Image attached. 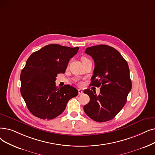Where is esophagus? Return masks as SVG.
I'll use <instances>...</instances> for the list:
<instances>
[{
	"mask_svg": "<svg viewBox=\"0 0 155 155\" xmlns=\"http://www.w3.org/2000/svg\"><path fill=\"white\" fill-rule=\"evenodd\" d=\"M78 94H79V95H82V94H83V93H84L83 91L81 90V89H78Z\"/></svg>",
	"mask_w": 155,
	"mask_h": 155,
	"instance_id": "obj_1",
	"label": "esophagus"
}]
</instances>
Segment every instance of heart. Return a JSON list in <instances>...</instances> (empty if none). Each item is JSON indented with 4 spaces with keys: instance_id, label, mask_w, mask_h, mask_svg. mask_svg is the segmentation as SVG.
I'll list each match as a JSON object with an SVG mask.
<instances>
[{
    "instance_id": "obj_1",
    "label": "heart",
    "mask_w": 155,
    "mask_h": 155,
    "mask_svg": "<svg viewBox=\"0 0 155 155\" xmlns=\"http://www.w3.org/2000/svg\"><path fill=\"white\" fill-rule=\"evenodd\" d=\"M85 59H87V58H84H84H82V61H84V60H85Z\"/></svg>"
}]
</instances>
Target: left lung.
<instances>
[{
	"instance_id": "obj_1",
	"label": "left lung",
	"mask_w": 155,
	"mask_h": 155,
	"mask_svg": "<svg viewBox=\"0 0 155 155\" xmlns=\"http://www.w3.org/2000/svg\"><path fill=\"white\" fill-rule=\"evenodd\" d=\"M85 52L95 64L91 86L101 88L99 95L90 89L84 91L90 97L84 110L93 120L104 122L115 117L127 102L132 89L129 68L120 53L111 46L94 45Z\"/></svg>"
}]
</instances>
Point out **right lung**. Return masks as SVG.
I'll return each mask as SVG.
<instances>
[{
  "mask_svg": "<svg viewBox=\"0 0 155 155\" xmlns=\"http://www.w3.org/2000/svg\"><path fill=\"white\" fill-rule=\"evenodd\" d=\"M78 49L52 44L28 58L20 75V91L33 115L44 120L54 118L64 111L68 101L78 95L75 87L65 85L58 88L55 81Z\"/></svg>",
  "mask_w": 155,
  "mask_h": 155,
  "instance_id": "1",
  "label": "right lung"
}]
</instances>
